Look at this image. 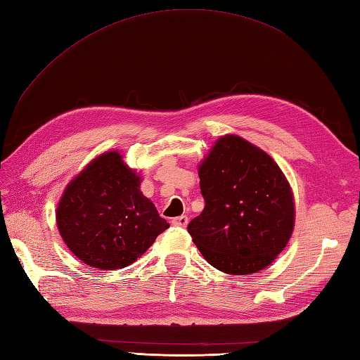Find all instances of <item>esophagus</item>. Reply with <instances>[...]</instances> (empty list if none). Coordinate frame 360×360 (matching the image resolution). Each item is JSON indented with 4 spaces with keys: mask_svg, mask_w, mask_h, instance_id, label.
Wrapping results in <instances>:
<instances>
[{
    "mask_svg": "<svg viewBox=\"0 0 360 360\" xmlns=\"http://www.w3.org/2000/svg\"><path fill=\"white\" fill-rule=\"evenodd\" d=\"M189 219L186 217V215H180V217H175L172 219V225L174 226H180V228H185L188 225Z\"/></svg>",
    "mask_w": 360,
    "mask_h": 360,
    "instance_id": "esophagus-1",
    "label": "esophagus"
}]
</instances>
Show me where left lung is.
<instances>
[{
    "label": "left lung",
    "mask_w": 360,
    "mask_h": 360,
    "mask_svg": "<svg viewBox=\"0 0 360 360\" xmlns=\"http://www.w3.org/2000/svg\"><path fill=\"white\" fill-rule=\"evenodd\" d=\"M205 210L188 233L210 265L245 276L266 268L288 243L294 202L288 181L262 149L221 137L202 163Z\"/></svg>",
    "instance_id": "1"
}]
</instances>
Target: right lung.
Masks as SVG:
<instances>
[{"mask_svg": "<svg viewBox=\"0 0 360 360\" xmlns=\"http://www.w3.org/2000/svg\"><path fill=\"white\" fill-rule=\"evenodd\" d=\"M57 225L69 250L103 271L131 265L169 228L118 153L100 155L72 180L58 205Z\"/></svg>", "mask_w": 360, "mask_h": 360, "instance_id": "obj_1", "label": "right lung"}]
</instances>
